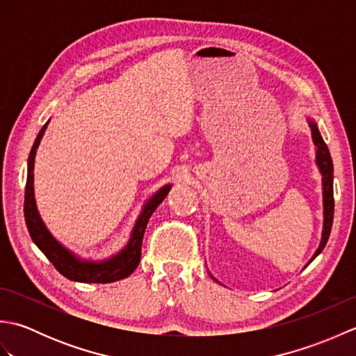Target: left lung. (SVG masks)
<instances>
[{
    "mask_svg": "<svg viewBox=\"0 0 356 356\" xmlns=\"http://www.w3.org/2000/svg\"><path fill=\"white\" fill-rule=\"evenodd\" d=\"M309 127H311L312 131V139L316 147V165H318L320 172L323 176V208H324V220H323V234H321V241L320 246L316 249L311 261L318 255L324 246H326L330 229H332V222H334V163H332V157L329 153V148L326 142L323 140L321 134L318 131V127L314 122V120H309ZM309 261V263H311ZM307 263V264H309Z\"/></svg>",
    "mask_w": 356,
    "mask_h": 356,
    "instance_id": "obj_1",
    "label": "left lung"
}]
</instances>
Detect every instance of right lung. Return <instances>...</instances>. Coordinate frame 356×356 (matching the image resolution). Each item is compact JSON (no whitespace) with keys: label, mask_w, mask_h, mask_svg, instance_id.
Here are the masks:
<instances>
[{"label":"right lung","mask_w":356,"mask_h":356,"mask_svg":"<svg viewBox=\"0 0 356 356\" xmlns=\"http://www.w3.org/2000/svg\"><path fill=\"white\" fill-rule=\"evenodd\" d=\"M47 125L49 122L41 128L40 133H38L33 147L30 149L29 162H27L24 217H26V225L30 232V237H32L33 243L41 249L42 254L47 257L53 266L56 268L59 274H63L65 278L72 280V282L113 283V282H118V280L127 278L128 275L133 274L134 269L138 268V264L140 261L142 240H143V234H145V228L149 217L154 213L156 208L163 202L166 195H168L171 185L162 186L161 190H159L153 197L143 205L142 213L138 217V220H136V225L131 231V237L128 240V243L122 251L102 261L78 259L76 255H74L72 251H69V249L63 246L55 237L51 236L50 231L45 228L42 218L40 213H38V208H36L35 193H33L35 156H36L38 145H40Z\"/></svg>","instance_id":"obj_1"}]
</instances>
